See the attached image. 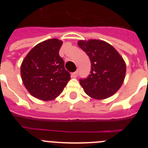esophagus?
<instances>
[{
    "instance_id": "esophagus-1",
    "label": "esophagus",
    "mask_w": 148,
    "mask_h": 148,
    "mask_svg": "<svg viewBox=\"0 0 148 148\" xmlns=\"http://www.w3.org/2000/svg\"><path fill=\"white\" fill-rule=\"evenodd\" d=\"M78 71H75V72H74V73H72L71 74L72 78H76L77 75H78Z\"/></svg>"
}]
</instances>
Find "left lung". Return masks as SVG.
<instances>
[{"label":"left lung","mask_w":148,"mask_h":148,"mask_svg":"<svg viewBox=\"0 0 148 148\" xmlns=\"http://www.w3.org/2000/svg\"><path fill=\"white\" fill-rule=\"evenodd\" d=\"M78 44L91 62L90 74L79 80L84 92L95 99H107L116 93L126 73V64L119 53L103 40H79Z\"/></svg>","instance_id":"1"}]
</instances>
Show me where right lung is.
<instances>
[{"label": "right lung", "mask_w": 148, "mask_h": 148, "mask_svg": "<svg viewBox=\"0 0 148 148\" xmlns=\"http://www.w3.org/2000/svg\"><path fill=\"white\" fill-rule=\"evenodd\" d=\"M62 41L53 38L34 47L21 66L23 83L32 95L43 101L56 99L70 79L59 56Z\"/></svg>", "instance_id": "add662e5"}]
</instances>
